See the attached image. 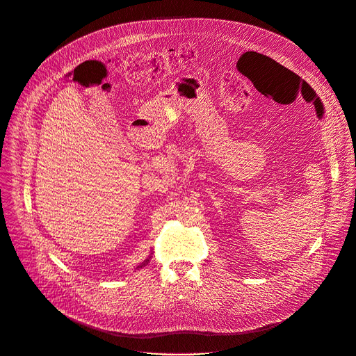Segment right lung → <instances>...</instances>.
<instances>
[{"label": "right lung", "instance_id": "obj_1", "mask_svg": "<svg viewBox=\"0 0 356 356\" xmlns=\"http://www.w3.org/2000/svg\"><path fill=\"white\" fill-rule=\"evenodd\" d=\"M147 261H148V260H147ZM147 261H145V263H143V266H145V264H147ZM143 266H140V267H143Z\"/></svg>", "mask_w": 356, "mask_h": 356}]
</instances>
